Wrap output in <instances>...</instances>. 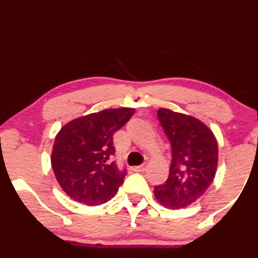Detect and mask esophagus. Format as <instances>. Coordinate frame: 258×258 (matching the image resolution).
I'll use <instances>...</instances> for the list:
<instances>
[{"mask_svg":"<svg viewBox=\"0 0 258 258\" xmlns=\"http://www.w3.org/2000/svg\"><path fill=\"white\" fill-rule=\"evenodd\" d=\"M147 168H148V163L144 162V163H142L141 166L133 167L132 170H135V172H144V170H147Z\"/></svg>","mask_w":258,"mask_h":258,"instance_id":"esophagus-1","label":"esophagus"}]
</instances>
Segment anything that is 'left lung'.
<instances>
[{
  "label": "left lung",
  "mask_w": 258,
  "mask_h": 258,
  "mask_svg": "<svg viewBox=\"0 0 258 258\" xmlns=\"http://www.w3.org/2000/svg\"><path fill=\"white\" fill-rule=\"evenodd\" d=\"M157 119L170 149L168 179L156 185L154 195L161 206L180 209L197 201L213 182L218 167V143L213 132L196 117L159 109Z\"/></svg>",
  "instance_id": "8db88e82"
}]
</instances>
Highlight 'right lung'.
<instances>
[{
  "instance_id": "right-lung-1",
  "label": "right lung",
  "mask_w": 258,
  "mask_h": 258,
  "mask_svg": "<svg viewBox=\"0 0 258 258\" xmlns=\"http://www.w3.org/2000/svg\"><path fill=\"white\" fill-rule=\"evenodd\" d=\"M133 114L132 108L105 109L71 121L57 133L51 167L73 201L99 206L115 196L127 170L114 161L113 135Z\"/></svg>"
}]
</instances>
